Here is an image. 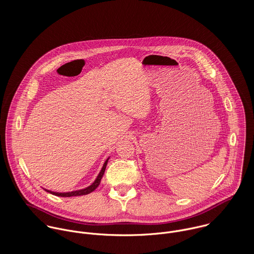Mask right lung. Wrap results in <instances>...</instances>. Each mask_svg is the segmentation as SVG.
I'll return each instance as SVG.
<instances>
[{"label": "right lung", "mask_w": 254, "mask_h": 254, "mask_svg": "<svg viewBox=\"0 0 254 254\" xmlns=\"http://www.w3.org/2000/svg\"><path fill=\"white\" fill-rule=\"evenodd\" d=\"M109 157L105 161L103 167H102V170L100 171L98 177L96 178V180L94 181V183L92 185H90L89 187L85 188V189H81V190H73V191H68V192H57V191H52V190H49L47 189H44L46 191L52 193V194H55L57 196H63V197H70V196H77V195H84V194H88L92 191H94L98 186L100 185L101 180L105 174V171H106V167H107V164H108V161H109Z\"/></svg>", "instance_id": "obj_1"}]
</instances>
